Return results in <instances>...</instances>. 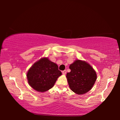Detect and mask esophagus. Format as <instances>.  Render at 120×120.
I'll return each mask as SVG.
<instances>
[{"label":"esophagus","mask_w":120,"mask_h":120,"mask_svg":"<svg viewBox=\"0 0 120 120\" xmlns=\"http://www.w3.org/2000/svg\"><path fill=\"white\" fill-rule=\"evenodd\" d=\"M62 73H63V75H65V74H66V73H67V70H63V71H62Z\"/></svg>","instance_id":"obj_1"}]
</instances>
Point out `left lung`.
I'll list each match as a JSON object with an SVG mask.
<instances>
[{"instance_id": "left-lung-1", "label": "left lung", "mask_w": 120, "mask_h": 120, "mask_svg": "<svg viewBox=\"0 0 120 120\" xmlns=\"http://www.w3.org/2000/svg\"><path fill=\"white\" fill-rule=\"evenodd\" d=\"M71 70L67 74L70 90L78 94H85L91 90L97 80V74L86 62L75 60L69 66Z\"/></svg>"}]
</instances>
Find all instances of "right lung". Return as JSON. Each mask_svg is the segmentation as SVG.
<instances>
[{
  "instance_id": "1",
  "label": "right lung",
  "mask_w": 120,
  "mask_h": 120,
  "mask_svg": "<svg viewBox=\"0 0 120 120\" xmlns=\"http://www.w3.org/2000/svg\"><path fill=\"white\" fill-rule=\"evenodd\" d=\"M62 73L56 64L44 57L36 62L27 74L28 82L38 92L47 91L55 85Z\"/></svg>"
}]
</instances>
